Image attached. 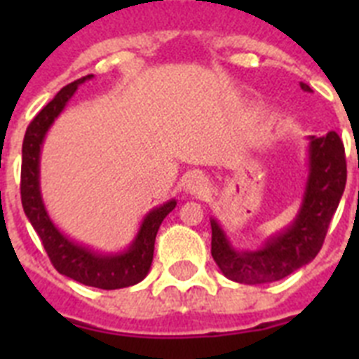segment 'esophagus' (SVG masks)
<instances>
[{
    "label": "esophagus",
    "instance_id": "34e87169",
    "mask_svg": "<svg viewBox=\"0 0 359 359\" xmlns=\"http://www.w3.org/2000/svg\"><path fill=\"white\" fill-rule=\"evenodd\" d=\"M183 190L190 196H203L208 192V180L201 172L190 174L183 183Z\"/></svg>",
    "mask_w": 359,
    "mask_h": 359
}]
</instances>
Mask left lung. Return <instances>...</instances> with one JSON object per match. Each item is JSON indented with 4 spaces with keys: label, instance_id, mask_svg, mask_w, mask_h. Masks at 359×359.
<instances>
[{
    "label": "left lung",
    "instance_id": "8db88e82",
    "mask_svg": "<svg viewBox=\"0 0 359 359\" xmlns=\"http://www.w3.org/2000/svg\"><path fill=\"white\" fill-rule=\"evenodd\" d=\"M311 93V88L300 82ZM347 182L345 149L338 133L307 136V177L293 221L255 250H239L215 217H210L212 257L226 278L241 284L280 280L309 264L322 248L327 226Z\"/></svg>",
    "mask_w": 359,
    "mask_h": 359
}]
</instances>
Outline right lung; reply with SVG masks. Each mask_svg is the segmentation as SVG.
I'll return each instance as SVG.
<instances>
[{
	"label": "right lung",
	"mask_w": 359,
	"mask_h": 359,
	"mask_svg": "<svg viewBox=\"0 0 359 359\" xmlns=\"http://www.w3.org/2000/svg\"><path fill=\"white\" fill-rule=\"evenodd\" d=\"M93 75H86L72 84L65 86L50 100L39 115L32 120L25 133L23 163H21V203L28 221L37 231L43 246L48 253L53 268L65 277L81 282L84 286L100 287V290H120L135 286L147 277L154 255V241L160 224L170 212L176 208V199H169L160 207L149 210L142 219L135 239L128 248L120 252H98L88 244L66 236L61 228L53 223L43 192H41V149L44 138L57 116L61 115L77 88Z\"/></svg>",
	"instance_id": "obj_1"
}]
</instances>
